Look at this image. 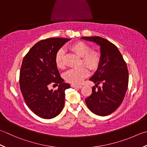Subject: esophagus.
I'll return each mask as SVG.
<instances>
[{"mask_svg": "<svg viewBox=\"0 0 147 147\" xmlns=\"http://www.w3.org/2000/svg\"><path fill=\"white\" fill-rule=\"evenodd\" d=\"M71 87H73V88H81L82 87V86L81 85H74V84H72L71 85Z\"/></svg>", "mask_w": 147, "mask_h": 147, "instance_id": "1", "label": "esophagus"}]
</instances>
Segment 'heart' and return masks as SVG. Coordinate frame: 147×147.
Returning a JSON list of instances; mask_svg holds the SVG:
<instances>
[{
	"label": "heart",
	"instance_id": "heart-1",
	"mask_svg": "<svg viewBox=\"0 0 147 147\" xmlns=\"http://www.w3.org/2000/svg\"><path fill=\"white\" fill-rule=\"evenodd\" d=\"M69 49L78 55L82 57V62L86 65L91 70H96L100 63V57L97 51H90L91 48L85 42L78 41L72 44ZM64 51L60 49L57 51L55 62L57 67L63 69L64 67ZM88 71L85 66L73 68L67 71L64 74V78L69 83L74 85H79L82 80L87 77Z\"/></svg>",
	"mask_w": 147,
	"mask_h": 147
}]
</instances>
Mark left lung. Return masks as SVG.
<instances>
[{"label":"left lung","mask_w":147,"mask_h":147,"mask_svg":"<svg viewBox=\"0 0 147 147\" xmlns=\"http://www.w3.org/2000/svg\"><path fill=\"white\" fill-rule=\"evenodd\" d=\"M82 39L96 43L100 50L98 68L90 78L96 87H92V94L85 99L86 104L97 115H108L119 107L124 99L129 83L127 64L118 48L108 40L99 36ZM100 83L102 86L98 87Z\"/></svg>","instance_id":"1"}]
</instances>
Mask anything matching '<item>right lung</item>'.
<instances>
[{
	"mask_svg": "<svg viewBox=\"0 0 147 147\" xmlns=\"http://www.w3.org/2000/svg\"><path fill=\"white\" fill-rule=\"evenodd\" d=\"M69 40L59 37L41 40L23 59L20 72V90L28 107L42 119H53L64 108L65 90L70 88V85L64 83L60 76L55 57ZM50 84L59 85L58 89L49 90Z\"/></svg>",
	"mask_w": 147,
	"mask_h": 147,
	"instance_id": "right-lung-1",
	"label": "right lung"
}]
</instances>
